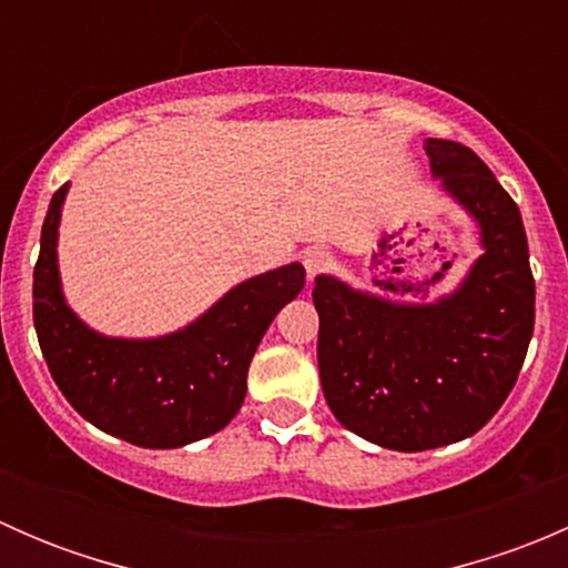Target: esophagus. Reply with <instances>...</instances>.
I'll list each match as a JSON object with an SVG mask.
<instances>
[{"instance_id":"34e87169","label":"esophagus","mask_w":568,"mask_h":568,"mask_svg":"<svg viewBox=\"0 0 568 568\" xmlns=\"http://www.w3.org/2000/svg\"><path fill=\"white\" fill-rule=\"evenodd\" d=\"M326 263H329V252L321 250V247H311L302 255V266H305L307 277H316V274H321L326 268Z\"/></svg>"}]
</instances>
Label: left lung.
Listing matches in <instances>:
<instances>
[{
	"label": "left lung",
	"instance_id": "obj_1",
	"mask_svg": "<svg viewBox=\"0 0 568 568\" xmlns=\"http://www.w3.org/2000/svg\"><path fill=\"white\" fill-rule=\"evenodd\" d=\"M434 175L478 220L484 255L428 307H395L318 277V374L332 415L368 443L428 450L495 417L517 385L536 321L528 236L511 194L469 148L428 140Z\"/></svg>",
	"mask_w": 568,
	"mask_h": 568
}]
</instances>
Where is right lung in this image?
<instances>
[{
	"label": "right lung",
	"mask_w": 568,
	"mask_h": 568,
	"mask_svg": "<svg viewBox=\"0 0 568 568\" xmlns=\"http://www.w3.org/2000/svg\"><path fill=\"white\" fill-rule=\"evenodd\" d=\"M49 203L32 280L40 352L68 404L101 432L140 448H181L233 420L263 332L305 285L300 263L252 277L203 318L159 341H114L82 324L60 294L57 225L65 200Z\"/></svg>",
	"instance_id": "right-lung-1"
}]
</instances>
